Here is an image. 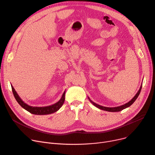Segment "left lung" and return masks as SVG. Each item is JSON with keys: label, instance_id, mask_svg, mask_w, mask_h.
I'll return each instance as SVG.
<instances>
[{"label": "left lung", "instance_id": "obj_1", "mask_svg": "<svg viewBox=\"0 0 155 155\" xmlns=\"http://www.w3.org/2000/svg\"><path fill=\"white\" fill-rule=\"evenodd\" d=\"M141 88H142V84H141V85L140 88V90L138 91V92L136 93V94L135 95V96L133 97V98L129 102H128L127 103L124 104V105H120V106H118V107H104V106H102V105H100L99 104H97L95 102H94L92 101L91 100V99L89 98V97H88V99H89V101H90V102L94 105V106H95L96 107L99 108L101 110H105V111H108V112H119V111H121L122 110H123L127 107H129V106H131V105L134 102V101L136 100V99L137 98V97L139 96L140 94V92H141Z\"/></svg>", "mask_w": 155, "mask_h": 155}]
</instances>
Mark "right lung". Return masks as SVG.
<instances>
[{
    "mask_svg": "<svg viewBox=\"0 0 155 155\" xmlns=\"http://www.w3.org/2000/svg\"><path fill=\"white\" fill-rule=\"evenodd\" d=\"M11 87H12V92H13V94H14V96L15 97V100L17 101V102L19 103V104L22 108H24L27 111L29 112L30 113L32 114H35V115L50 114L54 113V112H56L57 110H58L61 107V106L64 102L65 91L63 92L60 101L51 105H49V106H45V107L30 106V105L26 104L21 99V97L19 96L18 93L16 92V91H15V89L14 88L12 85H11Z\"/></svg>",
    "mask_w": 155,
    "mask_h": 155,
    "instance_id": "right-lung-1",
    "label": "right lung"
}]
</instances>
